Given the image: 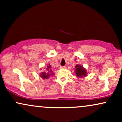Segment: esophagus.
Listing matches in <instances>:
<instances>
[{
  "label": "esophagus",
  "instance_id": "1",
  "mask_svg": "<svg viewBox=\"0 0 122 122\" xmlns=\"http://www.w3.org/2000/svg\"><path fill=\"white\" fill-rule=\"evenodd\" d=\"M66 68V66H60V68H61V69H65Z\"/></svg>",
  "mask_w": 122,
  "mask_h": 122
}]
</instances>
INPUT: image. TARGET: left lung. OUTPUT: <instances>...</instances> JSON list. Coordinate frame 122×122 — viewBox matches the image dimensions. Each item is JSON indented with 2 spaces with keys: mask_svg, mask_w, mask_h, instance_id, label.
I'll return each mask as SVG.
<instances>
[{
  "mask_svg": "<svg viewBox=\"0 0 122 122\" xmlns=\"http://www.w3.org/2000/svg\"><path fill=\"white\" fill-rule=\"evenodd\" d=\"M75 68H76V70H75L76 74L77 76L82 77V76L86 75V71H85L84 68H82V66H81V65H77L75 66Z\"/></svg>",
  "mask_w": 122,
  "mask_h": 122,
  "instance_id": "obj_1",
  "label": "left lung"
}]
</instances>
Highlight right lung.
Masks as SVG:
<instances>
[{"label":"right lung","instance_id":"1","mask_svg":"<svg viewBox=\"0 0 122 122\" xmlns=\"http://www.w3.org/2000/svg\"><path fill=\"white\" fill-rule=\"evenodd\" d=\"M50 65L49 66H47V68L46 69V71H45L44 72H42L41 75V76L43 78V79H47L48 77H49L50 76L53 75V72L50 69Z\"/></svg>","mask_w":122,"mask_h":122}]
</instances>
